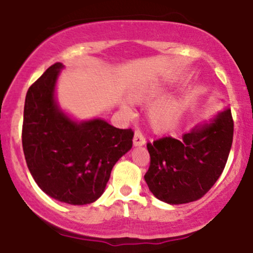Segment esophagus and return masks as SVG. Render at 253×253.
Listing matches in <instances>:
<instances>
[{
  "instance_id": "1",
  "label": "esophagus",
  "mask_w": 253,
  "mask_h": 253,
  "mask_svg": "<svg viewBox=\"0 0 253 253\" xmlns=\"http://www.w3.org/2000/svg\"><path fill=\"white\" fill-rule=\"evenodd\" d=\"M145 143H146V140H145V136L143 135V133H141L140 130H135L134 138H133V145H134V146H143Z\"/></svg>"
}]
</instances>
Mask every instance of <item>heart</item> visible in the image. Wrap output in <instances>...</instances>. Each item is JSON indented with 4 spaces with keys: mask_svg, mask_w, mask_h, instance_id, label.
I'll use <instances>...</instances> for the list:
<instances>
[{
    "mask_svg": "<svg viewBox=\"0 0 253 253\" xmlns=\"http://www.w3.org/2000/svg\"><path fill=\"white\" fill-rule=\"evenodd\" d=\"M162 92H163V89L161 86H150V88L136 90L130 97L135 102H145V101H150L159 96ZM179 115H181L179 103L176 101H165L151 108L150 121L156 130H167L178 121Z\"/></svg>",
    "mask_w": 253,
    "mask_h": 253,
    "instance_id": "heart-1",
    "label": "heart"
}]
</instances>
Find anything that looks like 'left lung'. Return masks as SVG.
Here are the masks:
<instances>
[{
	"label": "left lung",
	"mask_w": 253,
	"mask_h": 253,
	"mask_svg": "<svg viewBox=\"0 0 253 253\" xmlns=\"http://www.w3.org/2000/svg\"><path fill=\"white\" fill-rule=\"evenodd\" d=\"M233 126L231 109L227 108L211 124L196 126L179 140L163 136L147 143L151 161L144 178L151 193L170 205L201 199L225 169Z\"/></svg>",
	"instance_id": "8db88e82"
}]
</instances>
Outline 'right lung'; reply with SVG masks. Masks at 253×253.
Here are the masks:
<instances>
[{
  "instance_id": "1",
  "label": "right lung",
  "mask_w": 253,
  "mask_h": 253,
  "mask_svg": "<svg viewBox=\"0 0 253 253\" xmlns=\"http://www.w3.org/2000/svg\"><path fill=\"white\" fill-rule=\"evenodd\" d=\"M62 68V63L51 65L28 89L22 147L43 193L69 205H88L103 194L113 167L132 147L134 133L101 119L76 123L64 114L54 98Z\"/></svg>"
}]
</instances>
